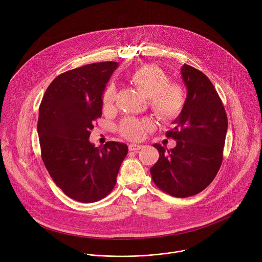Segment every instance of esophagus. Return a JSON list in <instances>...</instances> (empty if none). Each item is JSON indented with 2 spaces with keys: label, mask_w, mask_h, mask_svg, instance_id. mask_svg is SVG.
Returning a JSON list of instances; mask_svg holds the SVG:
<instances>
[{
  "label": "esophagus",
  "mask_w": 262,
  "mask_h": 262,
  "mask_svg": "<svg viewBox=\"0 0 262 262\" xmlns=\"http://www.w3.org/2000/svg\"><path fill=\"white\" fill-rule=\"evenodd\" d=\"M141 148H142V145L135 144V143L129 144V150H130V151H136V150L141 149Z\"/></svg>",
  "instance_id": "1"
}]
</instances>
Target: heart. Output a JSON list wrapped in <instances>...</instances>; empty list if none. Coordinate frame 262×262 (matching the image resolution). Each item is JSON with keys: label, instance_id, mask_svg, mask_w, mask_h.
Wrapping results in <instances>:
<instances>
[{"label": "heart", "instance_id": "heart-1", "mask_svg": "<svg viewBox=\"0 0 262 262\" xmlns=\"http://www.w3.org/2000/svg\"><path fill=\"white\" fill-rule=\"evenodd\" d=\"M131 80L134 85L147 98L153 113L162 121H172L183 111L186 104L184 88L176 82H169V76L158 66L145 64L137 69L132 75ZM116 89L110 84L103 95V108L108 111L114 106ZM152 128L148 119H136L128 117L120 126V133L131 140H138L143 137L146 131Z\"/></svg>", "mask_w": 262, "mask_h": 262}]
</instances>
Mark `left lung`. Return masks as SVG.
I'll list each match as a JSON object with an SVG mask.
<instances>
[{
    "instance_id": "obj_1",
    "label": "left lung",
    "mask_w": 262,
    "mask_h": 262,
    "mask_svg": "<svg viewBox=\"0 0 262 262\" xmlns=\"http://www.w3.org/2000/svg\"><path fill=\"white\" fill-rule=\"evenodd\" d=\"M181 75L187 90L186 104L166 136L177 146L166 150L153 144L159 158L150 168L154 184L177 198L196 194L217 176L223 160L228 120L223 103L211 80L184 64Z\"/></svg>"
}]
</instances>
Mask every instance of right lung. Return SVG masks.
Listing matches in <instances>:
<instances>
[{
  "mask_svg": "<svg viewBox=\"0 0 262 262\" xmlns=\"http://www.w3.org/2000/svg\"><path fill=\"white\" fill-rule=\"evenodd\" d=\"M118 62L86 64L56 76L39 107L41 156L55 185L68 196L94 203L112 191L128 153L124 143L96 147L89 138L102 116L103 93Z\"/></svg>",
  "mask_w": 262,
  "mask_h": 262,
  "instance_id": "add662e5",
  "label": "right lung"
}]
</instances>
